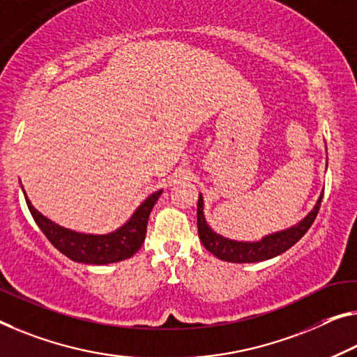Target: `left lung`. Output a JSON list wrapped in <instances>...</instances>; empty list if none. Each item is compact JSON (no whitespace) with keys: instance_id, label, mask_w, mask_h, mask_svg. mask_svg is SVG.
<instances>
[{"instance_id":"1","label":"left lung","mask_w":357,"mask_h":357,"mask_svg":"<svg viewBox=\"0 0 357 357\" xmlns=\"http://www.w3.org/2000/svg\"><path fill=\"white\" fill-rule=\"evenodd\" d=\"M322 196H324V190H322L312 211L303 220L295 223L294 227L263 236L260 241H234L215 233L207 225L204 217V199H202V195H199V199H197V233H199V239L204 244V248L223 261L255 263L270 260L292 248L301 239V236L308 231L317 212H319Z\"/></svg>"}]
</instances>
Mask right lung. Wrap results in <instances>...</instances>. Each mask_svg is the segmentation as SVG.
I'll list each match as a JSON object with an SVG mask.
<instances>
[{
	"label": "right lung",
	"instance_id": "1",
	"mask_svg": "<svg viewBox=\"0 0 357 357\" xmlns=\"http://www.w3.org/2000/svg\"><path fill=\"white\" fill-rule=\"evenodd\" d=\"M22 191H24L26 206H29L33 220L45 233L49 243L62 252L65 257H68L70 260L87 263V265H108V263L130 259L144 244L148 217H150L153 206L156 204V201L160 199L162 193V190H160L148 196L137 207L132 217L123 227H119L116 231L108 234H86L63 228L49 220L47 217L33 207L24 186H22Z\"/></svg>",
	"mask_w": 357,
	"mask_h": 357
}]
</instances>
